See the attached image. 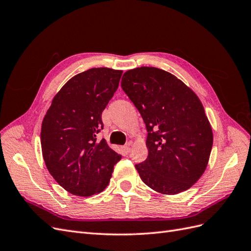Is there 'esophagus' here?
Segmentation results:
<instances>
[{
  "label": "esophagus",
  "instance_id": "34e87169",
  "mask_svg": "<svg viewBox=\"0 0 251 251\" xmlns=\"http://www.w3.org/2000/svg\"><path fill=\"white\" fill-rule=\"evenodd\" d=\"M121 153H123V155H127L128 153H130L131 151V148L128 146H125V147H121Z\"/></svg>",
  "mask_w": 251,
  "mask_h": 251
}]
</instances>
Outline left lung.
Returning <instances> with one entry per match:
<instances>
[{
	"mask_svg": "<svg viewBox=\"0 0 251 251\" xmlns=\"http://www.w3.org/2000/svg\"><path fill=\"white\" fill-rule=\"evenodd\" d=\"M121 87L148 131L149 156L135 165L141 180L163 195L191 188L206 170L214 141L199 97L175 75L154 67L126 71Z\"/></svg>",
	"mask_w": 251,
	"mask_h": 251,
	"instance_id": "left-lung-1",
	"label": "left lung"
}]
</instances>
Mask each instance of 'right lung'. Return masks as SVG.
Instances as JSON below:
<instances>
[{"instance_id": "right-lung-1", "label": "right lung", "mask_w": 251, "mask_h": 251, "mask_svg": "<svg viewBox=\"0 0 251 251\" xmlns=\"http://www.w3.org/2000/svg\"><path fill=\"white\" fill-rule=\"evenodd\" d=\"M123 71L92 68L68 80L52 100L42 123L41 144L51 176L67 192L90 197L108 186L121 156L96 134L101 114Z\"/></svg>"}]
</instances>
